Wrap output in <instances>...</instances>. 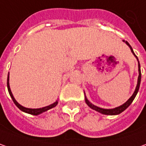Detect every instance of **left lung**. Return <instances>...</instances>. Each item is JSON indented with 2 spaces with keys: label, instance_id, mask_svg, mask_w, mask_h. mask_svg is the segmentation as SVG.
I'll return each instance as SVG.
<instances>
[{
  "label": "left lung",
  "instance_id": "left-lung-1",
  "mask_svg": "<svg viewBox=\"0 0 146 146\" xmlns=\"http://www.w3.org/2000/svg\"><path fill=\"white\" fill-rule=\"evenodd\" d=\"M123 42L126 43L127 45H128V47L130 48L131 49V52H133V54L134 55V56L137 58V61H138V73H139V76L138 78H137V86H136V89H135V91L133 92V95L130 97V98H128V101L126 102V103H124L122 105H120L119 107H117V108H111V109H104V108H98L97 106H95V105H94L93 103H91L90 101H89L87 98H86V96L85 95V100H86V104L88 105L90 108H91V109H93L94 111H98L99 113L103 114V115H119V114H120L121 112H123L124 110H126L127 108L130 106V104L133 103V101L134 100V98L136 97V95H137V94L138 93V90H139V87H140V84H141V65H140V63H139V60H138V58L137 56L135 55V53L133 52V48L132 47L130 46V44L127 42V41H124L123 40Z\"/></svg>",
  "mask_w": 146,
  "mask_h": 146
}]
</instances>
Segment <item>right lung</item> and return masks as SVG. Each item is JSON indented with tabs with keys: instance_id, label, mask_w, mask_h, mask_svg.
Here are the masks:
<instances>
[{
	"instance_id": "1",
	"label": "right lung",
	"mask_w": 146,
	"mask_h": 146,
	"mask_svg": "<svg viewBox=\"0 0 146 146\" xmlns=\"http://www.w3.org/2000/svg\"><path fill=\"white\" fill-rule=\"evenodd\" d=\"M7 88H8V91H9V95H10V97L12 98L13 99V103L14 104L18 107L23 112H26V113L27 114H31V115H40V114H42L43 112H45V111H47L48 110H50V109H52V108H55L56 105H57L58 103V100H56L55 103H53L52 104H50L49 106H47V107H44V108H25V107H23L22 105H20L19 103L16 101V99L14 98L13 97V94L11 92V90H10V86H9V74H8V78H7Z\"/></svg>"
}]
</instances>
